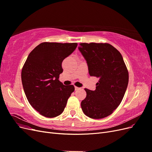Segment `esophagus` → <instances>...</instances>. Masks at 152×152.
<instances>
[{"instance_id":"1","label":"esophagus","mask_w":152,"mask_h":152,"mask_svg":"<svg viewBox=\"0 0 152 152\" xmlns=\"http://www.w3.org/2000/svg\"><path fill=\"white\" fill-rule=\"evenodd\" d=\"M80 88L79 87H75V91H77V90H79Z\"/></svg>"}]
</instances>
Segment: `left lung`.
I'll use <instances>...</instances> for the list:
<instances>
[{
    "label": "left lung",
    "mask_w": 152,
    "mask_h": 152,
    "mask_svg": "<svg viewBox=\"0 0 152 152\" xmlns=\"http://www.w3.org/2000/svg\"><path fill=\"white\" fill-rule=\"evenodd\" d=\"M79 50L90 76L99 78L94 91L85 89L82 110L91 118H104L118 107L125 94L129 82L126 64L120 52L107 43H81Z\"/></svg>",
    "instance_id": "1"
}]
</instances>
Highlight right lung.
I'll return each instance as SVG.
<instances>
[{
  "label": "right lung",
  "mask_w": 152,
  "mask_h": 152,
  "mask_svg": "<svg viewBox=\"0 0 152 152\" xmlns=\"http://www.w3.org/2000/svg\"><path fill=\"white\" fill-rule=\"evenodd\" d=\"M77 46V43L42 42L29 54L21 71L24 92L29 103L40 115L57 117L65 109L75 90L59 80L61 64Z\"/></svg>",
  "instance_id": "obj_1"
}]
</instances>
